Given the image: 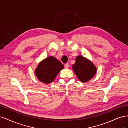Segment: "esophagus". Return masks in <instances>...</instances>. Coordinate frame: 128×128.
Returning <instances> with one entry per match:
<instances>
[{
    "label": "esophagus",
    "instance_id": "1",
    "mask_svg": "<svg viewBox=\"0 0 128 128\" xmlns=\"http://www.w3.org/2000/svg\"><path fill=\"white\" fill-rule=\"evenodd\" d=\"M64 66L66 68H68L69 67V64L68 63H66L64 64Z\"/></svg>",
    "mask_w": 128,
    "mask_h": 128
}]
</instances>
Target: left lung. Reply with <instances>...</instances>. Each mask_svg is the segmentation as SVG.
I'll use <instances>...</instances> for the list:
<instances>
[{"mask_svg":"<svg viewBox=\"0 0 128 128\" xmlns=\"http://www.w3.org/2000/svg\"><path fill=\"white\" fill-rule=\"evenodd\" d=\"M72 69L80 80L83 83L91 79L96 71L92 62L80 56L76 57L75 63L72 65Z\"/></svg>","mask_w":128,"mask_h":128,"instance_id":"1","label":"left lung"}]
</instances>
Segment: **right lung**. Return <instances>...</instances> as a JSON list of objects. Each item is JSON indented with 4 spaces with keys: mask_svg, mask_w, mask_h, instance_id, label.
<instances>
[{
    "mask_svg": "<svg viewBox=\"0 0 128 128\" xmlns=\"http://www.w3.org/2000/svg\"><path fill=\"white\" fill-rule=\"evenodd\" d=\"M64 68V65L54 57L50 56L41 61L35 74L40 82L48 84L53 82L58 74Z\"/></svg>",
    "mask_w": 128,
    "mask_h": 128,
    "instance_id": "1",
    "label": "right lung"
}]
</instances>
